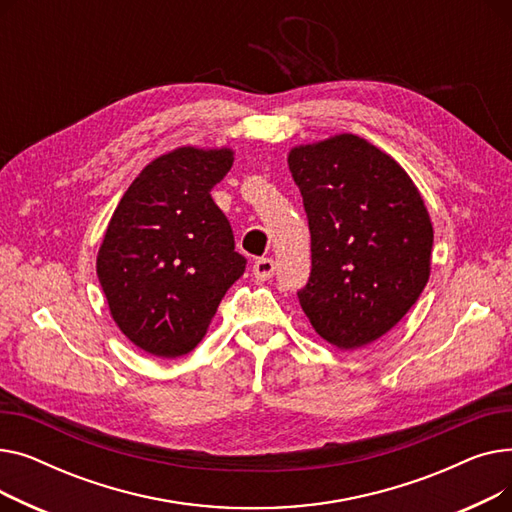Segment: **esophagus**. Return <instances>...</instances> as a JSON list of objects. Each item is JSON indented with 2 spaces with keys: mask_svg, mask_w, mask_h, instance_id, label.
Returning <instances> with one entry per match:
<instances>
[{
  "mask_svg": "<svg viewBox=\"0 0 512 512\" xmlns=\"http://www.w3.org/2000/svg\"><path fill=\"white\" fill-rule=\"evenodd\" d=\"M274 270H276V263L274 259L270 257H261L253 263V276L259 280V282H265L270 280L274 276Z\"/></svg>",
  "mask_w": 512,
  "mask_h": 512,
  "instance_id": "1",
  "label": "esophagus"
}]
</instances>
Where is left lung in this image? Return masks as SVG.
<instances>
[{
	"instance_id": "obj_1",
	"label": "left lung",
	"mask_w": 512,
	"mask_h": 512,
	"mask_svg": "<svg viewBox=\"0 0 512 512\" xmlns=\"http://www.w3.org/2000/svg\"><path fill=\"white\" fill-rule=\"evenodd\" d=\"M311 232V276L299 303L342 351L390 332L423 292L434 228L415 182L357 134L288 153Z\"/></svg>"
}]
</instances>
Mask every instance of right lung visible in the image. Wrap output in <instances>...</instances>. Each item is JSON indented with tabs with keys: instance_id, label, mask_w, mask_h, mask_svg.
I'll return each mask as SVG.
<instances>
[{
	"instance_id": "1",
	"label": "right lung",
	"mask_w": 512,
	"mask_h": 512,
	"mask_svg": "<svg viewBox=\"0 0 512 512\" xmlns=\"http://www.w3.org/2000/svg\"><path fill=\"white\" fill-rule=\"evenodd\" d=\"M232 149L178 147L153 159L120 199L97 255V278L122 334L176 359L203 340L226 290L245 274L211 188Z\"/></svg>"
}]
</instances>
